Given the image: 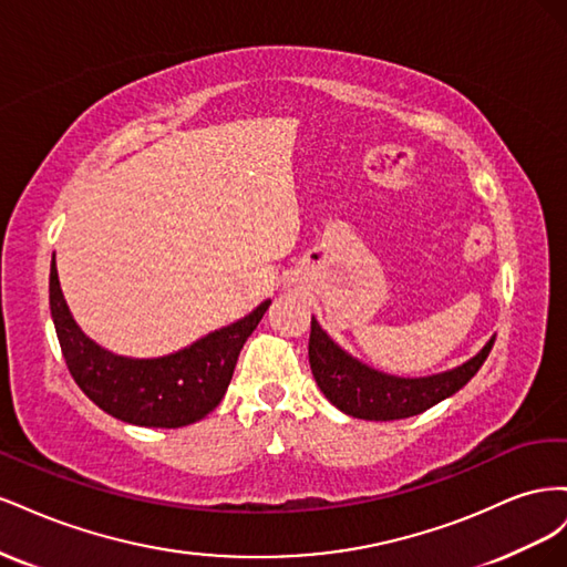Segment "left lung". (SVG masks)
Listing matches in <instances>:
<instances>
[{"instance_id": "left-lung-1", "label": "left lung", "mask_w": 567, "mask_h": 567, "mask_svg": "<svg viewBox=\"0 0 567 567\" xmlns=\"http://www.w3.org/2000/svg\"><path fill=\"white\" fill-rule=\"evenodd\" d=\"M492 346L494 338L466 364L452 371L423 375V379H400V375L375 371L338 348L312 317L310 367L326 400L342 414L364 421H398L416 416L452 398L485 364Z\"/></svg>"}]
</instances>
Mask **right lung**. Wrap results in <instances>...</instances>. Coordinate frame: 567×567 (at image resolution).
<instances>
[{
  "mask_svg": "<svg viewBox=\"0 0 567 567\" xmlns=\"http://www.w3.org/2000/svg\"><path fill=\"white\" fill-rule=\"evenodd\" d=\"M271 300L225 329L175 354L156 359L120 357L82 333L68 310L51 260L49 307L68 371L87 398L113 419L144 427H182L205 419L221 402L244 342Z\"/></svg>",
  "mask_w": 567,
  "mask_h": 567,
  "instance_id": "obj_1",
  "label": "right lung"
}]
</instances>
